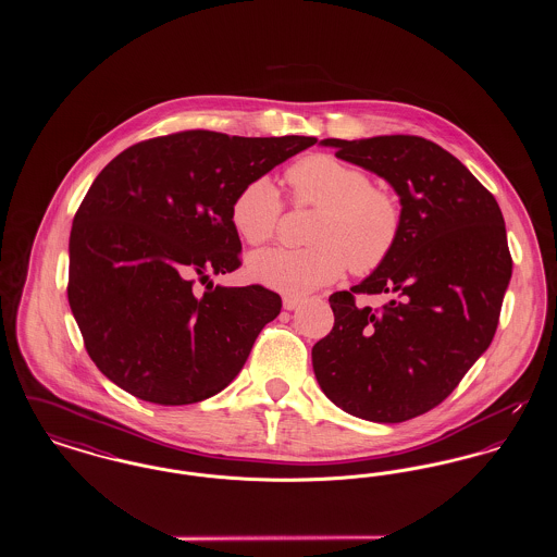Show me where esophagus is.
<instances>
[{
  "mask_svg": "<svg viewBox=\"0 0 557 557\" xmlns=\"http://www.w3.org/2000/svg\"><path fill=\"white\" fill-rule=\"evenodd\" d=\"M298 305H300V298H296V296H284V309H286V311H294Z\"/></svg>",
  "mask_w": 557,
  "mask_h": 557,
  "instance_id": "obj_1",
  "label": "esophagus"
}]
</instances>
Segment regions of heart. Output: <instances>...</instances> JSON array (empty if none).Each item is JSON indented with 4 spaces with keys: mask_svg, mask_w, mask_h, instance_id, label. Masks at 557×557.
Listing matches in <instances>:
<instances>
[{
    "mask_svg": "<svg viewBox=\"0 0 557 557\" xmlns=\"http://www.w3.org/2000/svg\"><path fill=\"white\" fill-rule=\"evenodd\" d=\"M288 182L296 207L319 209L309 232L313 246L252 255L246 261L252 282L302 296L336 282L348 265L355 273H370L393 255L403 230V211L397 196L371 186L366 171L332 154H311L292 164ZM282 212L277 187L259 175L234 196L230 223L246 244L261 246L275 236Z\"/></svg>",
    "mask_w": 557,
    "mask_h": 557,
    "instance_id": "heart-1",
    "label": "heart"
}]
</instances>
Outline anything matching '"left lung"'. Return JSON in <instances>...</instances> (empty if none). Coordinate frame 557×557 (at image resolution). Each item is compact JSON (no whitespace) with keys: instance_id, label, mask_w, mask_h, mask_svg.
<instances>
[{"instance_id":"obj_1","label":"left lung","mask_w":557,"mask_h":557,"mask_svg":"<svg viewBox=\"0 0 557 557\" xmlns=\"http://www.w3.org/2000/svg\"><path fill=\"white\" fill-rule=\"evenodd\" d=\"M336 157L386 180L403 230L393 255L350 290L334 292V327L313 346L323 395L343 411L398 424L441 405L488 348L511 277L495 196L418 135L321 139ZM355 293H391L380 312Z\"/></svg>"}]
</instances>
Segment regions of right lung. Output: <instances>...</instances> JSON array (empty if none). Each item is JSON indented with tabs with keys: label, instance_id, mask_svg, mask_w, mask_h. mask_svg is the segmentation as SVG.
<instances>
[{
	"label": "right lung",
	"instance_id": "1",
	"mask_svg": "<svg viewBox=\"0 0 557 557\" xmlns=\"http://www.w3.org/2000/svg\"><path fill=\"white\" fill-rule=\"evenodd\" d=\"M313 144L194 129L108 162L73 221L69 305L110 382L148 403L189 405L238 375L282 298L259 284H212L242 265L230 207L248 180Z\"/></svg>",
	"mask_w": 557,
	"mask_h": 557
}]
</instances>
